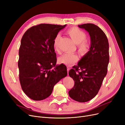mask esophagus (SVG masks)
Listing matches in <instances>:
<instances>
[{
  "label": "esophagus",
  "mask_w": 125,
  "mask_h": 125,
  "mask_svg": "<svg viewBox=\"0 0 125 125\" xmlns=\"http://www.w3.org/2000/svg\"><path fill=\"white\" fill-rule=\"evenodd\" d=\"M70 70V68L69 67H67V73H68V72H69V70Z\"/></svg>",
  "instance_id": "1"
}]
</instances>
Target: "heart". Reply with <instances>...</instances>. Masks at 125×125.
Here are the masks:
<instances>
[{
  "label": "heart",
  "instance_id": "obj_1",
  "mask_svg": "<svg viewBox=\"0 0 125 125\" xmlns=\"http://www.w3.org/2000/svg\"><path fill=\"white\" fill-rule=\"evenodd\" d=\"M67 33L71 37L72 40L75 44H78L79 52L82 54L87 53L90 49V45L86 39V34L84 31L80 30L77 27H72L67 31ZM60 34L56 35L54 38L53 46L56 50H58V43L60 39ZM78 57L75 54L65 53L59 58V62L66 65L70 66L78 61Z\"/></svg>",
  "mask_w": 125,
  "mask_h": 125
}]
</instances>
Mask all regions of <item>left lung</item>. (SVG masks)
<instances>
[{
	"label": "left lung",
	"mask_w": 125,
	"mask_h": 125,
	"mask_svg": "<svg viewBox=\"0 0 125 125\" xmlns=\"http://www.w3.org/2000/svg\"><path fill=\"white\" fill-rule=\"evenodd\" d=\"M85 29L90 37L89 51L69 71L74 85L69 91L72 99L79 102H86L97 94L107 73L109 61V43L104 32L99 26L86 23L78 25Z\"/></svg>",
	"instance_id": "left-lung-1"
}]
</instances>
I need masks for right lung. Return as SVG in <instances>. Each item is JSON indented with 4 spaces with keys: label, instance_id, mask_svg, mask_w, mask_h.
<instances>
[{
    "label": "right lung",
    "instance_id": "obj_1",
    "mask_svg": "<svg viewBox=\"0 0 125 125\" xmlns=\"http://www.w3.org/2000/svg\"><path fill=\"white\" fill-rule=\"evenodd\" d=\"M66 26L40 24L27 30L21 39L18 63L19 81L25 94L34 101L48 97L54 86L67 75L64 64L56 65L53 46L54 38Z\"/></svg>",
    "mask_w": 125,
    "mask_h": 125
}]
</instances>
